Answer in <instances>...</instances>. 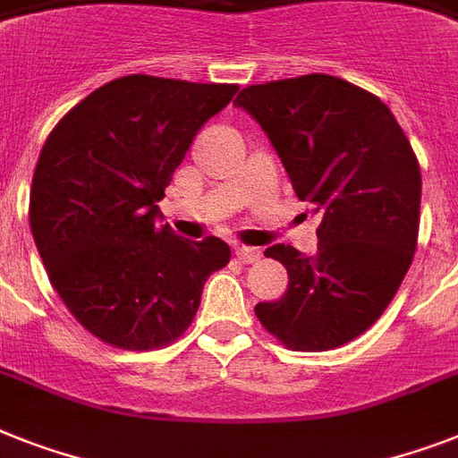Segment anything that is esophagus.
Masks as SVG:
<instances>
[{
    "label": "esophagus",
    "instance_id": "esophagus-1",
    "mask_svg": "<svg viewBox=\"0 0 458 458\" xmlns=\"http://www.w3.org/2000/svg\"><path fill=\"white\" fill-rule=\"evenodd\" d=\"M235 256L240 259L242 263H256L259 259H261V251H259L256 247H244V244H237Z\"/></svg>",
    "mask_w": 458,
    "mask_h": 458
}]
</instances>
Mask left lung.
Returning a JSON list of instances; mask_svg holds the SVG:
<instances>
[{
	"instance_id": "8db88e82",
	"label": "left lung",
	"mask_w": 458,
	"mask_h": 458,
	"mask_svg": "<svg viewBox=\"0 0 458 458\" xmlns=\"http://www.w3.org/2000/svg\"><path fill=\"white\" fill-rule=\"evenodd\" d=\"M301 202L322 214L318 254L266 249L287 267L282 299L256 303L266 332L289 351L319 352L369 329L403 284L421 221V169L378 96L332 74L242 89Z\"/></svg>"
}]
</instances>
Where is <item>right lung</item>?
I'll use <instances>...</instances> for the list:
<instances>
[{"label": "right lung", "mask_w": 458, "mask_h": 458, "mask_svg": "<svg viewBox=\"0 0 458 458\" xmlns=\"http://www.w3.org/2000/svg\"><path fill=\"white\" fill-rule=\"evenodd\" d=\"M237 84L126 74L48 133L30 188V228L51 287L103 344L152 351L192 325L204 282L230 261L218 237L157 225V202Z\"/></svg>", "instance_id": "obj_1"}]
</instances>
